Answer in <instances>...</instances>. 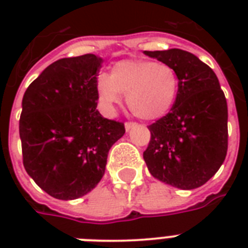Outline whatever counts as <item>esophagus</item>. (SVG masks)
Masks as SVG:
<instances>
[{
	"instance_id": "34e87169",
	"label": "esophagus",
	"mask_w": 248,
	"mask_h": 248,
	"mask_svg": "<svg viewBox=\"0 0 248 248\" xmlns=\"http://www.w3.org/2000/svg\"><path fill=\"white\" fill-rule=\"evenodd\" d=\"M138 126V124H135V122H126L124 124V128H126V131H130L131 128L136 127Z\"/></svg>"
}]
</instances>
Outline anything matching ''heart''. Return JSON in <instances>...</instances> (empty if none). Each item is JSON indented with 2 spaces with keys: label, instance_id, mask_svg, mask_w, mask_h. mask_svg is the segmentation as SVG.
Instances as JSON below:
<instances>
[{
  "label": "heart",
  "instance_id": "obj_1",
  "mask_svg": "<svg viewBox=\"0 0 248 248\" xmlns=\"http://www.w3.org/2000/svg\"><path fill=\"white\" fill-rule=\"evenodd\" d=\"M179 91L175 69L165 63L151 60H121L113 64L110 73L100 75L96 93L100 101L113 107L127 96V105L136 117L153 121L171 110Z\"/></svg>",
  "mask_w": 248,
  "mask_h": 248
}]
</instances>
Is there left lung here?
<instances>
[{
	"label": "left lung",
	"instance_id": "8db88e82",
	"mask_svg": "<svg viewBox=\"0 0 248 248\" xmlns=\"http://www.w3.org/2000/svg\"><path fill=\"white\" fill-rule=\"evenodd\" d=\"M169 64L179 78V91L165 117L148 126L151 141L143 153L152 176L175 188L206 184L228 151V105L215 72L180 48L144 51Z\"/></svg>",
	"mask_w": 248,
	"mask_h": 248
}]
</instances>
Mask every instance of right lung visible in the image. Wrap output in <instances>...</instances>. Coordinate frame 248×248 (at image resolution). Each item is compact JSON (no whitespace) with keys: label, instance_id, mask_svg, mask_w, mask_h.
<instances>
[{"label":"right lung","instance_id":"1","mask_svg":"<svg viewBox=\"0 0 248 248\" xmlns=\"http://www.w3.org/2000/svg\"><path fill=\"white\" fill-rule=\"evenodd\" d=\"M103 59L93 54L50 64L24 93L19 134L23 165L56 200L91 192L105 172L109 149L124 124L96 109V76Z\"/></svg>","mask_w":248,"mask_h":248}]
</instances>
